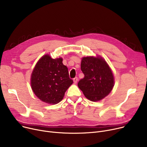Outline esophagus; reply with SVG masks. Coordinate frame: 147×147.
<instances>
[{
  "label": "esophagus",
  "instance_id": "1",
  "mask_svg": "<svg viewBox=\"0 0 147 147\" xmlns=\"http://www.w3.org/2000/svg\"><path fill=\"white\" fill-rule=\"evenodd\" d=\"M78 78L77 77H75L74 79V84H76L77 82H78Z\"/></svg>",
  "mask_w": 147,
  "mask_h": 147
}]
</instances>
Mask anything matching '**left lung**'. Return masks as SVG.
Masks as SVG:
<instances>
[{"instance_id":"1","label":"left lung","mask_w":147,"mask_h":147,"mask_svg":"<svg viewBox=\"0 0 147 147\" xmlns=\"http://www.w3.org/2000/svg\"><path fill=\"white\" fill-rule=\"evenodd\" d=\"M81 68L85 76L78 86L88 99L97 102L109 95L114 88L115 80L105 59L98 55L83 57Z\"/></svg>"}]
</instances>
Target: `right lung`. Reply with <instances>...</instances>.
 <instances>
[{
  "label": "right lung",
  "mask_w": 147,
  "mask_h": 147,
  "mask_svg": "<svg viewBox=\"0 0 147 147\" xmlns=\"http://www.w3.org/2000/svg\"><path fill=\"white\" fill-rule=\"evenodd\" d=\"M62 58L53 59L45 54L38 60L30 76L33 93L42 102L56 104L62 100L66 90L73 84Z\"/></svg>",
  "instance_id": "right-lung-1"
}]
</instances>
